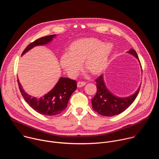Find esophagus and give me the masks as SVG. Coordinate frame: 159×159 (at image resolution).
<instances>
[{"label": "esophagus", "mask_w": 159, "mask_h": 159, "mask_svg": "<svg viewBox=\"0 0 159 159\" xmlns=\"http://www.w3.org/2000/svg\"><path fill=\"white\" fill-rule=\"evenodd\" d=\"M86 85V82H79L77 83V87H82Z\"/></svg>", "instance_id": "obj_1"}]
</instances>
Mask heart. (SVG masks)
<instances>
[{
  "label": "heart",
  "mask_w": 159,
  "mask_h": 159,
  "mask_svg": "<svg viewBox=\"0 0 159 159\" xmlns=\"http://www.w3.org/2000/svg\"><path fill=\"white\" fill-rule=\"evenodd\" d=\"M112 51L113 45L110 43L94 38L78 39L70 44L67 53L60 57V65L72 77L78 74L82 63L93 75H98L106 69Z\"/></svg>",
  "instance_id": "b5f03b06"
}]
</instances>
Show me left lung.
<instances>
[{"label": "left lung", "mask_w": 159, "mask_h": 159, "mask_svg": "<svg viewBox=\"0 0 159 159\" xmlns=\"http://www.w3.org/2000/svg\"><path fill=\"white\" fill-rule=\"evenodd\" d=\"M127 53L134 57L140 64L137 53L134 50L131 49ZM96 82L97 93L91 100L93 108L99 114L105 116H115L126 110L135 100L141 86L140 84L138 89L132 95L128 97L121 98L113 94L107 88L104 82V74L99 76L96 80Z\"/></svg>", "instance_id": "1"}]
</instances>
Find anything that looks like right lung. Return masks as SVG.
Segmentation results:
<instances>
[{"label": "right lung", "mask_w": 159, "mask_h": 159, "mask_svg": "<svg viewBox=\"0 0 159 159\" xmlns=\"http://www.w3.org/2000/svg\"><path fill=\"white\" fill-rule=\"evenodd\" d=\"M56 36V34H53L38 39L28 45L21 56L35 47L48 44ZM17 82L20 93L26 102L36 112L45 116H54L64 111L71 95L77 89L75 80L61 77L50 91L43 96L37 98L27 94L19 79Z\"/></svg>", "instance_id": "add662e5"}]
</instances>
